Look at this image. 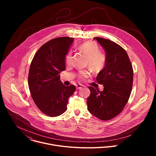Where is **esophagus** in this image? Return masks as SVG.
<instances>
[{"label":"esophagus","mask_w":156,"mask_h":156,"mask_svg":"<svg viewBox=\"0 0 156 156\" xmlns=\"http://www.w3.org/2000/svg\"><path fill=\"white\" fill-rule=\"evenodd\" d=\"M83 85H82V84H77L76 85V89L77 90H81V88H83Z\"/></svg>","instance_id":"obj_1"}]
</instances>
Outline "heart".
I'll use <instances>...</instances> for the list:
<instances>
[{
    "mask_svg": "<svg viewBox=\"0 0 156 156\" xmlns=\"http://www.w3.org/2000/svg\"><path fill=\"white\" fill-rule=\"evenodd\" d=\"M78 49L87 57L86 65L92 71L99 72L101 71L106 64V56L100 51L99 46L93 42H87L81 44L78 47ZM72 60V55L69 53L66 56L65 62L70 64ZM90 76V72L87 70L80 71L78 76L81 80H84Z\"/></svg>",
    "mask_w": 156,
    "mask_h": 156,
    "instance_id": "1",
    "label": "heart"
}]
</instances>
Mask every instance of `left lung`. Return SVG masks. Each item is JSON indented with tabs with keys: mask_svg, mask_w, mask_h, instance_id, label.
I'll list each match as a JSON object with an SVG mask.
<instances>
[{
	"mask_svg": "<svg viewBox=\"0 0 156 156\" xmlns=\"http://www.w3.org/2000/svg\"><path fill=\"white\" fill-rule=\"evenodd\" d=\"M105 52V67L96 77L104 85V90L88 87L91 91L87 99V109L102 120H108L118 115L126 104L131 92L133 70L126 52L115 42L95 37Z\"/></svg>",
	"mask_w": 156,
	"mask_h": 156,
	"instance_id": "8db88e82",
	"label": "left lung"
}]
</instances>
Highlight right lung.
I'll list each match as a JSON object with an SVG mask.
<instances>
[{
  "label": "right lung",
  "instance_id": "add662e5",
  "mask_svg": "<svg viewBox=\"0 0 156 156\" xmlns=\"http://www.w3.org/2000/svg\"><path fill=\"white\" fill-rule=\"evenodd\" d=\"M74 38L60 37L45 43L35 54L30 65L28 86L38 108L50 117H57L66 110L69 98L75 86H65L60 73L65 69V55Z\"/></svg>",
  "mask_w": 156,
  "mask_h": 156
}]
</instances>
